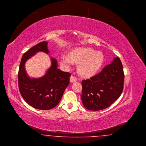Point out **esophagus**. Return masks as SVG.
I'll list each match as a JSON object with an SVG mask.
<instances>
[{"instance_id": "1", "label": "esophagus", "mask_w": 146, "mask_h": 146, "mask_svg": "<svg viewBox=\"0 0 146 146\" xmlns=\"http://www.w3.org/2000/svg\"><path fill=\"white\" fill-rule=\"evenodd\" d=\"M77 80V78L73 76H71L70 77V81L71 83H73V82H75Z\"/></svg>"}]
</instances>
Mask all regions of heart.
Returning a JSON list of instances; mask_svg holds the SVG:
<instances>
[{
    "mask_svg": "<svg viewBox=\"0 0 146 146\" xmlns=\"http://www.w3.org/2000/svg\"><path fill=\"white\" fill-rule=\"evenodd\" d=\"M104 56L100 51L90 48H78L70 52V56L63 54L61 63L66 67L79 63L78 72L82 76L88 77L94 75L103 66Z\"/></svg>",
    "mask_w": 146,
    "mask_h": 146,
    "instance_id": "heart-1",
    "label": "heart"
}]
</instances>
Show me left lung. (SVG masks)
<instances>
[{
	"mask_svg": "<svg viewBox=\"0 0 146 146\" xmlns=\"http://www.w3.org/2000/svg\"><path fill=\"white\" fill-rule=\"evenodd\" d=\"M124 77L122 63L117 57L101 72L83 80L82 101L84 107L93 111L109 107L121 94Z\"/></svg>",
	"mask_w": 146,
	"mask_h": 146,
	"instance_id": "8db88e82",
	"label": "left lung"
}]
</instances>
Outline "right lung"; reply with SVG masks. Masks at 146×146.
Returning a JSON list of instances; mask_svg holds the SVG:
<instances>
[{
	"label": "right lung",
	"instance_id": "1",
	"mask_svg": "<svg viewBox=\"0 0 146 146\" xmlns=\"http://www.w3.org/2000/svg\"><path fill=\"white\" fill-rule=\"evenodd\" d=\"M48 42L38 43L25 53L21 58L18 73L20 93L24 100L30 106L39 110H50L60 103L66 88L69 84L68 72L57 69V62L51 58V66L43 77L31 78L25 68L26 60L38 52L48 54Z\"/></svg>",
	"mask_w": 146,
	"mask_h": 146
}]
</instances>
